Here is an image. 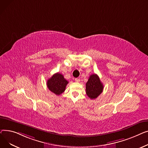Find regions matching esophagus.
Listing matches in <instances>:
<instances>
[{
    "mask_svg": "<svg viewBox=\"0 0 148 148\" xmlns=\"http://www.w3.org/2000/svg\"><path fill=\"white\" fill-rule=\"evenodd\" d=\"M75 81H76V82H79L80 81V79H79V78H76V79H75Z\"/></svg>",
    "mask_w": 148,
    "mask_h": 148,
    "instance_id": "1",
    "label": "esophagus"
}]
</instances>
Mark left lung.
<instances>
[{"mask_svg": "<svg viewBox=\"0 0 148 148\" xmlns=\"http://www.w3.org/2000/svg\"><path fill=\"white\" fill-rule=\"evenodd\" d=\"M103 85L100 81L99 76L96 74H92L86 83V93L91 99H96L102 92Z\"/></svg>", "mask_w": 148, "mask_h": 148, "instance_id": "1", "label": "left lung"}]
</instances>
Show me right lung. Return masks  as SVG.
<instances>
[{"mask_svg": "<svg viewBox=\"0 0 148 148\" xmlns=\"http://www.w3.org/2000/svg\"><path fill=\"white\" fill-rule=\"evenodd\" d=\"M69 82L64 79L62 74L56 73L47 81L48 89L56 95H60L66 90V86Z\"/></svg>", "mask_w": 148, "mask_h": 148, "instance_id": "right-lung-1", "label": "right lung"}]
</instances>
